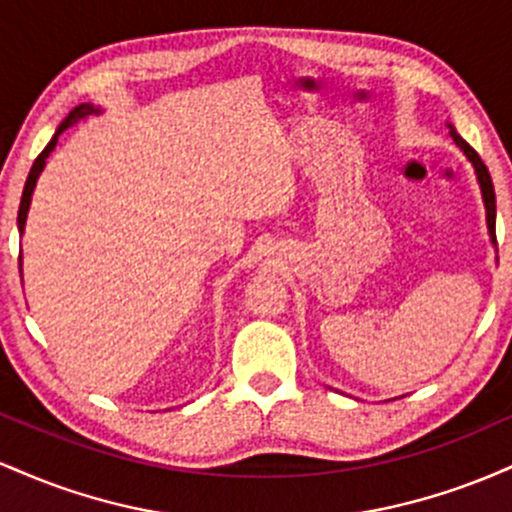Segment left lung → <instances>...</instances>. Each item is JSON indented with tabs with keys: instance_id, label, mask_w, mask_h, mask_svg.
<instances>
[{
	"instance_id": "obj_1",
	"label": "left lung",
	"mask_w": 512,
	"mask_h": 512,
	"mask_svg": "<svg viewBox=\"0 0 512 512\" xmlns=\"http://www.w3.org/2000/svg\"><path fill=\"white\" fill-rule=\"evenodd\" d=\"M448 129H450V137L452 142L460 146V151L464 156H467V161L472 163L474 168V175H477V182H479V190H481V199H484V209H486V228H489V238H491V245L496 248V195H493V182H491V175L489 170H486L484 161H481L477 151L472 149L460 134L455 132V127L448 122Z\"/></svg>"
}]
</instances>
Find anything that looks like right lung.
<instances>
[{"instance_id":"1","label":"right lung","mask_w":512,"mask_h":512,"mask_svg":"<svg viewBox=\"0 0 512 512\" xmlns=\"http://www.w3.org/2000/svg\"><path fill=\"white\" fill-rule=\"evenodd\" d=\"M103 110H101V105H93V103H81V105H76V108L72 110V113H69L67 117H64V120L60 122V127H57V132L52 134V139H50V144L45 146L43 151H40V156L35 158V163H33V168H31V173H28V178H26V187H23V195H21V204H19V233L23 236V231H26V219H28V209H31V199H33V192H35V185H38V178H40V173H43V168H45V161H48V156L52 154V151H55V146H57V139H60V134L62 132H67L69 127H74V125H79L81 120H86V117H91V115H101ZM21 255H19V267H21Z\"/></svg>"}]
</instances>
